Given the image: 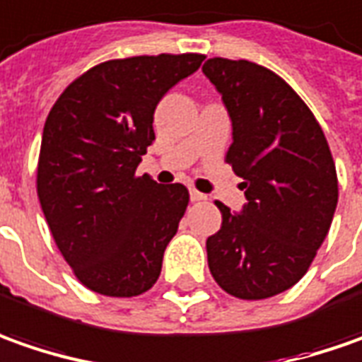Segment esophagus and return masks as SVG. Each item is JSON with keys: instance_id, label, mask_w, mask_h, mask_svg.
I'll return each instance as SVG.
<instances>
[{"instance_id": "obj_1", "label": "esophagus", "mask_w": 362, "mask_h": 362, "mask_svg": "<svg viewBox=\"0 0 362 362\" xmlns=\"http://www.w3.org/2000/svg\"><path fill=\"white\" fill-rule=\"evenodd\" d=\"M190 200L192 202H200V200H206V196L198 190H190Z\"/></svg>"}]
</instances>
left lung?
Wrapping results in <instances>:
<instances>
[{"mask_svg": "<svg viewBox=\"0 0 362 362\" xmlns=\"http://www.w3.org/2000/svg\"><path fill=\"white\" fill-rule=\"evenodd\" d=\"M202 71L232 119L226 162L246 204L216 202L222 226L208 236V267L222 291L243 300L281 294L306 274L327 238L339 182L325 132L293 88L246 59H208Z\"/></svg>", "mask_w": 362, "mask_h": 362, "instance_id": "1", "label": "left lung"}]
</instances>
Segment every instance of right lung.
<instances>
[{"label": "right lung", "mask_w": 362, "mask_h": 362, "mask_svg": "<svg viewBox=\"0 0 362 362\" xmlns=\"http://www.w3.org/2000/svg\"><path fill=\"white\" fill-rule=\"evenodd\" d=\"M200 54L110 59L74 80L45 119L37 196L78 281L106 296L154 286L190 194L136 176L156 140L154 110L200 68Z\"/></svg>", "instance_id": "obj_1"}]
</instances>
